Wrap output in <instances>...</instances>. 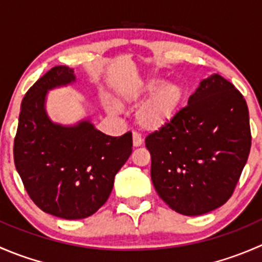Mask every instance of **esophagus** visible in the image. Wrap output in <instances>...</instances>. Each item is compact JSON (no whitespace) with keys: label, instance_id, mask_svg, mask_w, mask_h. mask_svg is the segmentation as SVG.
Masks as SVG:
<instances>
[{"label":"esophagus","instance_id":"obj_1","mask_svg":"<svg viewBox=\"0 0 262 262\" xmlns=\"http://www.w3.org/2000/svg\"><path fill=\"white\" fill-rule=\"evenodd\" d=\"M142 143H143V139H142L141 134H138L137 132H133V146L139 147L142 146Z\"/></svg>","mask_w":262,"mask_h":262}]
</instances>
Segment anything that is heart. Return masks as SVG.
<instances>
[{"label":"heart","instance_id":"obj_1","mask_svg":"<svg viewBox=\"0 0 262 262\" xmlns=\"http://www.w3.org/2000/svg\"><path fill=\"white\" fill-rule=\"evenodd\" d=\"M161 83L162 81L158 78H152L142 82L124 96L125 101L138 102L152 94L137 113L139 125L147 130H158L170 123L178 113L184 96L182 89L179 84L167 83L160 88ZM106 107L110 113L118 112V106L112 102H107Z\"/></svg>","mask_w":262,"mask_h":262}]
</instances>
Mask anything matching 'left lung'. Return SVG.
Returning <instances> with one entry per match:
<instances>
[{"instance_id": "1", "label": "left lung", "mask_w": 262, "mask_h": 262, "mask_svg": "<svg viewBox=\"0 0 262 262\" xmlns=\"http://www.w3.org/2000/svg\"><path fill=\"white\" fill-rule=\"evenodd\" d=\"M150 178L161 199L184 215H202L233 194L251 148L248 107L221 75L200 82L172 120L146 138Z\"/></svg>"}]
</instances>
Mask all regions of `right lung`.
<instances>
[{"label":"right lung","instance_id":"right-lung-1","mask_svg":"<svg viewBox=\"0 0 262 262\" xmlns=\"http://www.w3.org/2000/svg\"><path fill=\"white\" fill-rule=\"evenodd\" d=\"M72 68L55 66L24 96L14 141V161L30 199L43 212L82 219L106 203L116 172L132 155L130 132L110 137L89 120L54 124L46 112L48 90L75 82Z\"/></svg>","mask_w":262,"mask_h":262}]
</instances>
